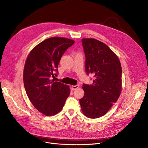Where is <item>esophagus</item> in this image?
Segmentation results:
<instances>
[{
    "mask_svg": "<svg viewBox=\"0 0 148 148\" xmlns=\"http://www.w3.org/2000/svg\"><path fill=\"white\" fill-rule=\"evenodd\" d=\"M79 85L78 84H77V85H74V86H72L71 87V89L72 91H74V90H76V89H77V88H79Z\"/></svg>",
    "mask_w": 148,
    "mask_h": 148,
    "instance_id": "esophagus-1",
    "label": "esophagus"
}]
</instances>
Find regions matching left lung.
Returning <instances> with one entry per match:
<instances>
[{"instance_id": "1", "label": "left lung", "mask_w": 148, "mask_h": 148, "mask_svg": "<svg viewBox=\"0 0 148 148\" xmlns=\"http://www.w3.org/2000/svg\"><path fill=\"white\" fill-rule=\"evenodd\" d=\"M85 71L94 75L92 84H83L84 95L79 99L83 114L90 119L105 115L122 90V67L118 57L106 44L92 38L82 39Z\"/></svg>"}]
</instances>
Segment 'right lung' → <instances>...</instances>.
<instances>
[{
  "instance_id": "1",
  "label": "right lung",
  "mask_w": 148,
  "mask_h": 148,
  "mask_svg": "<svg viewBox=\"0 0 148 148\" xmlns=\"http://www.w3.org/2000/svg\"><path fill=\"white\" fill-rule=\"evenodd\" d=\"M73 40L54 37L34 47L25 65L23 82L27 96L34 107L45 115L57 114L70 95L68 85L55 82L62 55L73 45Z\"/></svg>"
}]
</instances>
